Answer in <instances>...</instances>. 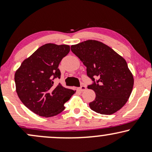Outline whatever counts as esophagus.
Masks as SVG:
<instances>
[{"mask_svg":"<svg viewBox=\"0 0 152 152\" xmlns=\"http://www.w3.org/2000/svg\"><path fill=\"white\" fill-rule=\"evenodd\" d=\"M86 89V87L85 86H81V87H79V88H78V91H85Z\"/></svg>","mask_w":152,"mask_h":152,"instance_id":"34e87169","label":"esophagus"}]
</instances>
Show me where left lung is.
<instances>
[{
  "mask_svg": "<svg viewBox=\"0 0 152 152\" xmlns=\"http://www.w3.org/2000/svg\"><path fill=\"white\" fill-rule=\"evenodd\" d=\"M71 50L86 66L87 76L94 81L88 86L96 94L95 99L89 104L91 110L111 115L121 109L134 86L133 75L126 60L107 45L95 40L72 45ZM94 77L97 78L96 82Z\"/></svg>",
  "mask_w": 152,
  "mask_h": 152,
  "instance_id": "left-lung-1",
  "label": "left lung"
}]
</instances>
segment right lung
<instances>
[{
	"mask_svg": "<svg viewBox=\"0 0 152 152\" xmlns=\"http://www.w3.org/2000/svg\"><path fill=\"white\" fill-rule=\"evenodd\" d=\"M70 51L69 45L46 43L26 58L15 73V90L28 109L38 116L51 117L65 109L64 104L76 91L53 86L60 78L58 65Z\"/></svg>",
	"mask_w": 152,
	"mask_h": 152,
	"instance_id": "obj_1",
	"label": "right lung"
}]
</instances>
